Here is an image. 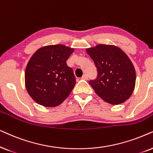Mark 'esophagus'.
<instances>
[{
	"instance_id": "esophagus-1",
	"label": "esophagus",
	"mask_w": 153,
	"mask_h": 153,
	"mask_svg": "<svg viewBox=\"0 0 153 153\" xmlns=\"http://www.w3.org/2000/svg\"><path fill=\"white\" fill-rule=\"evenodd\" d=\"M82 80H88V76H87V75H86V74L83 75V76L82 77Z\"/></svg>"
}]
</instances>
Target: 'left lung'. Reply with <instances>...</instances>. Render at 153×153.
<instances>
[{"instance_id":"8db88e82","label":"left lung","mask_w":153,"mask_h":153,"mask_svg":"<svg viewBox=\"0 0 153 153\" xmlns=\"http://www.w3.org/2000/svg\"><path fill=\"white\" fill-rule=\"evenodd\" d=\"M97 68V78L89 81L97 94L105 102H125L135 88L136 71L129 56L113 45L99 44L86 49Z\"/></svg>"}]
</instances>
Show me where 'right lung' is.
Returning <instances> with one entry per match:
<instances>
[{
	"instance_id": "1",
	"label": "right lung",
	"mask_w": 153,
	"mask_h": 153,
	"mask_svg": "<svg viewBox=\"0 0 153 153\" xmlns=\"http://www.w3.org/2000/svg\"><path fill=\"white\" fill-rule=\"evenodd\" d=\"M74 50L52 45L33 54L25 70V87L33 100L42 106L56 107L68 97L76 81L66 61Z\"/></svg>"
}]
</instances>
